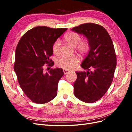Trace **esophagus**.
Returning <instances> with one entry per match:
<instances>
[{"label":"esophagus","instance_id":"34e87169","mask_svg":"<svg viewBox=\"0 0 132 132\" xmlns=\"http://www.w3.org/2000/svg\"><path fill=\"white\" fill-rule=\"evenodd\" d=\"M63 72H64V74H67L68 73L69 71L68 70H63Z\"/></svg>","mask_w":132,"mask_h":132}]
</instances>
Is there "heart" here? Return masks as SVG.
Segmentation results:
<instances>
[{"label": "heart", "mask_w": 132, "mask_h": 132, "mask_svg": "<svg viewBox=\"0 0 132 132\" xmlns=\"http://www.w3.org/2000/svg\"><path fill=\"white\" fill-rule=\"evenodd\" d=\"M65 41L69 45L75 47L77 51L81 54H86L90 49V45L87 39L81 40V36L79 34L70 32L64 36ZM53 53L58 55L61 53V41L59 39L55 40L52 46ZM79 62V59L77 56L67 57L63 56L57 59L56 64L58 67L63 69L70 70L75 68Z\"/></svg>", "instance_id": "obj_1"}]
</instances>
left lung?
Instances as JSON below:
<instances>
[{
	"instance_id": "1",
	"label": "left lung",
	"mask_w": 132,
	"mask_h": 132,
	"mask_svg": "<svg viewBox=\"0 0 132 132\" xmlns=\"http://www.w3.org/2000/svg\"><path fill=\"white\" fill-rule=\"evenodd\" d=\"M71 30L85 35L90 45L81 65L87 71L75 72L74 95L83 102L93 103L105 94L113 81L117 65L113 44L106 30L98 24L86 23Z\"/></svg>"
}]
</instances>
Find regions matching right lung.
<instances>
[{"label":"right lung","mask_w":132,"mask_h":132,"mask_svg":"<svg viewBox=\"0 0 132 132\" xmlns=\"http://www.w3.org/2000/svg\"><path fill=\"white\" fill-rule=\"evenodd\" d=\"M67 30L35 27L22 36L16 48L14 68L18 82L35 103H45L57 95L58 81L64 72L61 68L50 69L54 65L50 59L52 46ZM46 66L49 68L47 73L44 71Z\"/></svg>","instance_id":"1"}]
</instances>
